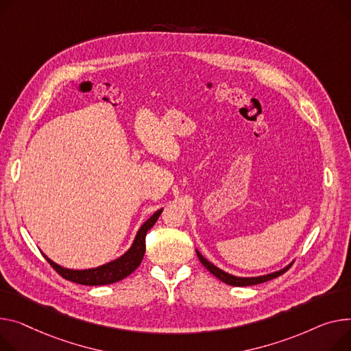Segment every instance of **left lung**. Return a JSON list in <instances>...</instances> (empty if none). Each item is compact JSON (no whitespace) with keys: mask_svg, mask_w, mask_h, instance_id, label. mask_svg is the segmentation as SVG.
I'll use <instances>...</instances> for the list:
<instances>
[{"mask_svg":"<svg viewBox=\"0 0 351 351\" xmlns=\"http://www.w3.org/2000/svg\"><path fill=\"white\" fill-rule=\"evenodd\" d=\"M196 252H197V256H199L200 263L204 265V268H206L210 274H213L216 278H219L220 281H223L224 284H227V285H232V287H248V285L263 284V282L269 281V279H274V278H276V276H279V275L285 274V272L292 267V264H289L287 268H284V269H281V271H276V272H272V274H268V275H263V276L240 278V276L230 275V274H227V272L221 271L220 268H217V267H216V265H213L212 263H208V261L204 258V256H203L199 251H196Z\"/></svg>","mask_w":351,"mask_h":351,"instance_id":"obj_1","label":"left lung"}]
</instances>
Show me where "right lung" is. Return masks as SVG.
Segmentation results:
<instances>
[{"instance_id": "1", "label": "right lung", "mask_w": 351, "mask_h": 351, "mask_svg": "<svg viewBox=\"0 0 351 351\" xmlns=\"http://www.w3.org/2000/svg\"><path fill=\"white\" fill-rule=\"evenodd\" d=\"M162 213V208L158 210L156 213H154L143 226L138 230L136 237L131 245V248L123 255L120 258H117L115 261H111L106 265L97 267V268H91V269H67L63 268L58 264H55L52 260H49L48 256L45 255V258L48 260V263L52 265V268L67 281H72L80 285H108L119 282L121 279L127 278L130 274H132L139 264H141L144 254H145V236L149 228L154 227L156 220L159 219Z\"/></svg>"}]
</instances>
